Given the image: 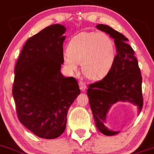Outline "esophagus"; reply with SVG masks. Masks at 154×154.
<instances>
[{"mask_svg": "<svg viewBox=\"0 0 154 154\" xmlns=\"http://www.w3.org/2000/svg\"><path fill=\"white\" fill-rule=\"evenodd\" d=\"M79 86H80V89L82 91H85L87 90V86H86L85 83H84L83 81H80L79 83Z\"/></svg>", "mask_w": 154, "mask_h": 154, "instance_id": "obj_1", "label": "esophagus"}]
</instances>
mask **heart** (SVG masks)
<instances>
[{"label": "heart", "instance_id": "obj_1", "mask_svg": "<svg viewBox=\"0 0 154 154\" xmlns=\"http://www.w3.org/2000/svg\"><path fill=\"white\" fill-rule=\"evenodd\" d=\"M116 58L111 37L103 32H81L69 41L63 60L67 70L75 72L81 63L83 73L91 80L106 77Z\"/></svg>", "mask_w": 154, "mask_h": 154}]
</instances>
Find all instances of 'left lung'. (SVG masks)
<instances>
[{"label":"left lung","instance_id":"8db88e82","mask_svg":"<svg viewBox=\"0 0 154 154\" xmlns=\"http://www.w3.org/2000/svg\"><path fill=\"white\" fill-rule=\"evenodd\" d=\"M98 30L104 31L114 40L117 55L111 70L102 80L91 84L87 89L90 106L98 131L106 136L120 131L108 129L105 124L110 108L117 102H129L137 106V113L143 107L142 76L134 51L124 35L110 26L97 24Z\"/></svg>","mask_w":154,"mask_h":154}]
</instances>
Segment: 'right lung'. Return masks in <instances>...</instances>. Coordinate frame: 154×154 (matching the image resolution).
<instances>
[{
	"label": "right lung",
	"instance_id": "add662e5",
	"mask_svg": "<svg viewBox=\"0 0 154 154\" xmlns=\"http://www.w3.org/2000/svg\"><path fill=\"white\" fill-rule=\"evenodd\" d=\"M66 27L52 24L30 37L14 69V99L20 122L36 136L55 139L65 131L67 111L80 94L74 77L60 72Z\"/></svg>",
	"mask_w": 154,
	"mask_h": 154
}]
</instances>
